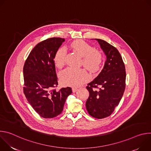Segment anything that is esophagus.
I'll list each match as a JSON object with an SVG mask.
<instances>
[{"label":"esophagus","mask_w":151,"mask_h":151,"mask_svg":"<svg viewBox=\"0 0 151 151\" xmlns=\"http://www.w3.org/2000/svg\"><path fill=\"white\" fill-rule=\"evenodd\" d=\"M77 90H78V88H76V87H73V88H72V92H73V93H75Z\"/></svg>","instance_id":"1"}]
</instances>
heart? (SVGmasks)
Wrapping results in <instances>:
<instances>
[{
	"mask_svg": "<svg viewBox=\"0 0 151 151\" xmlns=\"http://www.w3.org/2000/svg\"><path fill=\"white\" fill-rule=\"evenodd\" d=\"M70 47L82 57V65L91 72H97L103 60L101 52L94 49L93 46L86 42L78 40L74 41ZM66 51L64 48H58L54 55V63L58 68H61L65 62ZM87 72L83 69L66 68L60 73V79L65 85L77 87L83 83L88 79Z\"/></svg>",
	"mask_w": 151,
	"mask_h": 151,
	"instance_id": "obj_1",
	"label": "heart"
}]
</instances>
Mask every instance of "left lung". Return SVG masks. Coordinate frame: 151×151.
Segmentation results:
<instances>
[{
    "mask_svg": "<svg viewBox=\"0 0 151 151\" xmlns=\"http://www.w3.org/2000/svg\"><path fill=\"white\" fill-rule=\"evenodd\" d=\"M95 39L106 60L101 72L87 87L90 95L86 108L91 116L102 119L110 116L119 104L125 88L126 73L118 50L103 40Z\"/></svg>",
    "mask_w": 151,
    "mask_h": 151,
    "instance_id": "1",
    "label": "left lung"
}]
</instances>
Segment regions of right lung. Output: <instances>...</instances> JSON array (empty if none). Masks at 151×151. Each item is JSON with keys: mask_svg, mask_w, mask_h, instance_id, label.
Wrapping results in <instances>:
<instances>
[{"mask_svg": "<svg viewBox=\"0 0 151 151\" xmlns=\"http://www.w3.org/2000/svg\"><path fill=\"white\" fill-rule=\"evenodd\" d=\"M64 41L60 37L42 41L32 50L24 65V93L33 109L44 118L60 115L72 93L70 87L54 88L58 85L54 55Z\"/></svg>", "mask_w": 151, "mask_h": 151, "instance_id": "obj_1", "label": "right lung"}]
</instances>
